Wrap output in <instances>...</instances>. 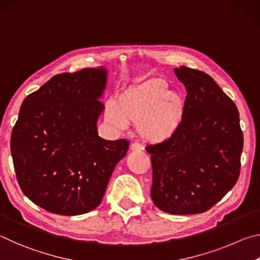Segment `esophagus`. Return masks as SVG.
<instances>
[{
  "instance_id": "1",
  "label": "esophagus",
  "mask_w": 260,
  "mask_h": 260,
  "mask_svg": "<svg viewBox=\"0 0 260 260\" xmlns=\"http://www.w3.org/2000/svg\"><path fill=\"white\" fill-rule=\"evenodd\" d=\"M130 149H131V151H143L144 146H142V145L138 144V143H134V144H131Z\"/></svg>"
}]
</instances>
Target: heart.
Masks as SVG:
<instances>
[{
	"label": "heart",
	"mask_w": 260,
	"mask_h": 260,
	"mask_svg": "<svg viewBox=\"0 0 260 260\" xmlns=\"http://www.w3.org/2000/svg\"><path fill=\"white\" fill-rule=\"evenodd\" d=\"M185 99L169 90L162 77H152L130 86L108 104L106 118L118 129L126 123L136 124L140 139L149 144H163L175 137L184 120Z\"/></svg>",
	"instance_id": "1"
}]
</instances>
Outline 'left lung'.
I'll return each mask as SVG.
<instances>
[{
  "mask_svg": "<svg viewBox=\"0 0 260 260\" xmlns=\"http://www.w3.org/2000/svg\"><path fill=\"white\" fill-rule=\"evenodd\" d=\"M185 85L184 120L167 143L149 145L152 200L171 215L202 213L234 187L240 176L243 134L235 104L210 75L175 68Z\"/></svg>",
  "mask_w": 260,
  "mask_h": 260,
  "instance_id": "1",
  "label": "left lung"
}]
</instances>
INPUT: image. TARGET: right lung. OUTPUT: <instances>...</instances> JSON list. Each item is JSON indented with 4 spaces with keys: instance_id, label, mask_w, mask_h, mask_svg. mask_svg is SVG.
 <instances>
[{
    "instance_id": "obj_1",
    "label": "right lung",
    "mask_w": 260,
    "mask_h": 260,
    "mask_svg": "<svg viewBox=\"0 0 260 260\" xmlns=\"http://www.w3.org/2000/svg\"><path fill=\"white\" fill-rule=\"evenodd\" d=\"M105 68L54 75L21 104L11 134L18 184L49 212L76 216L97 208L126 139L105 140L97 131L104 109Z\"/></svg>"
}]
</instances>
